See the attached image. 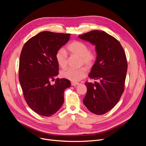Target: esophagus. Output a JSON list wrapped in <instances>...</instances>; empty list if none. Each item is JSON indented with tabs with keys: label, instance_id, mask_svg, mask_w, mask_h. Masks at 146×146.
<instances>
[{
	"label": "esophagus",
	"instance_id": "esophagus-1",
	"mask_svg": "<svg viewBox=\"0 0 146 146\" xmlns=\"http://www.w3.org/2000/svg\"><path fill=\"white\" fill-rule=\"evenodd\" d=\"M79 85L78 83H77V82H71V85L72 86H77Z\"/></svg>",
	"mask_w": 146,
	"mask_h": 146
}]
</instances>
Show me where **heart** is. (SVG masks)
I'll return each instance as SVG.
<instances>
[{
	"instance_id": "heart-1",
	"label": "heart",
	"mask_w": 146,
	"mask_h": 146,
	"mask_svg": "<svg viewBox=\"0 0 146 146\" xmlns=\"http://www.w3.org/2000/svg\"><path fill=\"white\" fill-rule=\"evenodd\" d=\"M68 50L72 54L80 57V63L87 67H91L96 60V55L90 51L85 43L75 41L67 46ZM55 60L57 64L61 68H64L67 64V54L63 48H60L55 54ZM61 76L72 81L77 82L81 80L86 76V70L84 68L78 69L66 68L61 70Z\"/></svg>"
}]
</instances>
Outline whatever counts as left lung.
I'll use <instances>...</instances> for the list:
<instances>
[{
    "label": "left lung",
    "instance_id": "8db88e82",
    "mask_svg": "<svg viewBox=\"0 0 146 146\" xmlns=\"http://www.w3.org/2000/svg\"><path fill=\"white\" fill-rule=\"evenodd\" d=\"M95 46L97 56L88 75L99 82H86L83 104L91 113L103 114L115 106L124 90L127 62L117 39L104 31L92 30L78 36Z\"/></svg>",
    "mask_w": 146,
    "mask_h": 146
}]
</instances>
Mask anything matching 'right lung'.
<instances>
[{"mask_svg":"<svg viewBox=\"0 0 146 146\" xmlns=\"http://www.w3.org/2000/svg\"><path fill=\"white\" fill-rule=\"evenodd\" d=\"M70 34L42 32L25 42L19 58V80L29 107L39 115L50 116L64 102V90L70 86L68 79L50 80L58 74L55 54L68 42Z\"/></svg>","mask_w":146,"mask_h":146,"instance_id":"1","label":"right lung"}]
</instances>
